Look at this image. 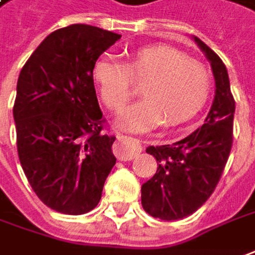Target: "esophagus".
<instances>
[{
  "label": "esophagus",
  "instance_id": "1",
  "mask_svg": "<svg viewBox=\"0 0 255 255\" xmlns=\"http://www.w3.org/2000/svg\"><path fill=\"white\" fill-rule=\"evenodd\" d=\"M141 152V144L137 138L127 137L124 134H118V141L114 145V154L118 160H132Z\"/></svg>",
  "mask_w": 255,
  "mask_h": 255
}]
</instances>
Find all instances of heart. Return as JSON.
<instances>
[{
  "label": "heart",
  "instance_id": "heart-1",
  "mask_svg": "<svg viewBox=\"0 0 255 255\" xmlns=\"http://www.w3.org/2000/svg\"><path fill=\"white\" fill-rule=\"evenodd\" d=\"M93 80L111 111H120L131 100L134 81H146L145 98L126 108L118 118L120 127L137 132L164 123L168 127L181 126L203 110L211 94L210 71L168 45L132 51L126 64L113 57H100L93 67Z\"/></svg>",
  "mask_w": 255,
  "mask_h": 255
}]
</instances>
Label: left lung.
I'll list each match as a JSON object with an SVG mask.
<instances>
[{
	"label": "left lung",
	"mask_w": 255,
	"mask_h": 255,
	"mask_svg": "<svg viewBox=\"0 0 255 255\" xmlns=\"http://www.w3.org/2000/svg\"><path fill=\"white\" fill-rule=\"evenodd\" d=\"M211 62L216 97L204 126L168 145H149L157 172L141 187V204L149 216L180 220L195 213L214 193L233 147L236 101L223 60L207 44L194 37Z\"/></svg>",
	"instance_id": "left-lung-1"
}]
</instances>
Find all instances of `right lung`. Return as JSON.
I'll list each match as a JSON object with an SVG mask.
<instances>
[{
  "instance_id": "1",
  "label": "right lung",
  "mask_w": 255,
  "mask_h": 255,
  "mask_svg": "<svg viewBox=\"0 0 255 255\" xmlns=\"http://www.w3.org/2000/svg\"><path fill=\"white\" fill-rule=\"evenodd\" d=\"M121 38L72 24L51 32L19 72L14 121L19 162L34 193L70 216L91 211L116 157L95 94L93 67Z\"/></svg>"
}]
</instances>
